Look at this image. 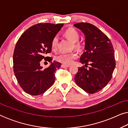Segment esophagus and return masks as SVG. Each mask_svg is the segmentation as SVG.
<instances>
[{"label":"esophagus","instance_id":"1","mask_svg":"<svg viewBox=\"0 0 128 128\" xmlns=\"http://www.w3.org/2000/svg\"><path fill=\"white\" fill-rule=\"evenodd\" d=\"M70 66L69 65H66V64H62V65H61V67L63 68H69Z\"/></svg>","mask_w":128,"mask_h":128}]
</instances>
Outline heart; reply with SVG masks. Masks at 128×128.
I'll return each instance as SVG.
<instances>
[{"label": "heart", "instance_id": "b5f03b06", "mask_svg": "<svg viewBox=\"0 0 128 128\" xmlns=\"http://www.w3.org/2000/svg\"><path fill=\"white\" fill-rule=\"evenodd\" d=\"M64 35L68 39L73 43V48L80 49L82 45L78 40H79V34L76 30L73 28H69L64 31ZM59 42L58 36L56 35L53 37L51 41V46L54 50L57 48ZM78 55L76 52H72L70 53H60L55 56V60L62 64L69 65L74 62L75 59L78 58Z\"/></svg>", "mask_w": 128, "mask_h": 128}]
</instances>
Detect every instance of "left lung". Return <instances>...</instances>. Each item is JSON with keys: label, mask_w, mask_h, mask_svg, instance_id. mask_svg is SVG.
<instances>
[{"label": "left lung", "mask_w": 128, "mask_h": 128, "mask_svg": "<svg viewBox=\"0 0 128 128\" xmlns=\"http://www.w3.org/2000/svg\"><path fill=\"white\" fill-rule=\"evenodd\" d=\"M85 36V51L80 62L84 66L78 68L74 78L77 85L86 92L94 94L109 83L115 68L114 50L107 36L95 26L88 22L74 24Z\"/></svg>", "instance_id": "left-lung-1"}]
</instances>
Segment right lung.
Returning a JSON list of instances; mask_svg holds the SVG:
<instances>
[{"label":"right lung","mask_w":128,"mask_h":128,"mask_svg":"<svg viewBox=\"0 0 128 128\" xmlns=\"http://www.w3.org/2000/svg\"><path fill=\"white\" fill-rule=\"evenodd\" d=\"M64 24L38 23L31 26L17 41L14 50L13 71L18 83L26 93L38 96L52 86L55 71L60 67L58 62L52 63L44 70L40 65L44 58L51 62L52 58L45 56L52 51L53 37Z\"/></svg>","instance_id":"1"}]
</instances>
